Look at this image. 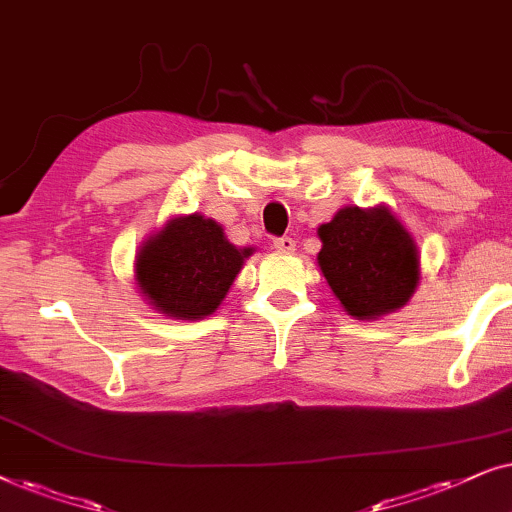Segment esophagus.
Here are the masks:
<instances>
[{
  "label": "esophagus",
  "mask_w": 512,
  "mask_h": 512,
  "mask_svg": "<svg viewBox=\"0 0 512 512\" xmlns=\"http://www.w3.org/2000/svg\"><path fill=\"white\" fill-rule=\"evenodd\" d=\"M274 248L281 250V252H292V250H295V241H292L290 236L274 238Z\"/></svg>",
  "instance_id": "1"
}]
</instances>
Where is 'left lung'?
Masks as SVG:
<instances>
[{"mask_svg":"<svg viewBox=\"0 0 512 512\" xmlns=\"http://www.w3.org/2000/svg\"><path fill=\"white\" fill-rule=\"evenodd\" d=\"M318 264L344 309L377 318L410 302L419 283L417 245L386 208H344L318 229Z\"/></svg>","mask_w":512,"mask_h":512,"instance_id":"left-lung-1","label":"left lung"}]
</instances>
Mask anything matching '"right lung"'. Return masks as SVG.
Wrapping results in <instances>:
<instances>
[{
  "instance_id": "right-lung-1",
  "label": "right lung",
  "mask_w": 512,
  "mask_h": 512,
  "mask_svg": "<svg viewBox=\"0 0 512 512\" xmlns=\"http://www.w3.org/2000/svg\"><path fill=\"white\" fill-rule=\"evenodd\" d=\"M250 252L231 245L213 220L175 217L140 250L135 278L159 311L185 320L203 318L220 306Z\"/></svg>"
}]
</instances>
